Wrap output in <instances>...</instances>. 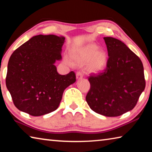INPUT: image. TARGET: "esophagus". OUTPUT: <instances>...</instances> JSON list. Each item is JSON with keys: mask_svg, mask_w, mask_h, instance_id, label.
<instances>
[{"mask_svg": "<svg viewBox=\"0 0 152 152\" xmlns=\"http://www.w3.org/2000/svg\"><path fill=\"white\" fill-rule=\"evenodd\" d=\"M76 76V78L78 80H80L82 78V77H83V74H82L81 72H77Z\"/></svg>", "mask_w": 152, "mask_h": 152, "instance_id": "esophagus-1", "label": "esophagus"}]
</instances>
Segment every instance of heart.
Here are the masks:
<instances>
[{
	"label": "heart",
	"instance_id": "obj_1",
	"mask_svg": "<svg viewBox=\"0 0 152 152\" xmlns=\"http://www.w3.org/2000/svg\"><path fill=\"white\" fill-rule=\"evenodd\" d=\"M70 60L64 58V61L69 66H72L73 63L82 65L88 63L87 68L91 73H99L104 70L107 62V54L103 50L99 49L94 43L84 46L78 50H73L70 53Z\"/></svg>",
	"mask_w": 152,
	"mask_h": 152
}]
</instances>
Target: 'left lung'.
<instances>
[{
  "instance_id": "left-lung-1",
  "label": "left lung",
  "mask_w": 152,
  "mask_h": 152,
  "mask_svg": "<svg viewBox=\"0 0 152 152\" xmlns=\"http://www.w3.org/2000/svg\"><path fill=\"white\" fill-rule=\"evenodd\" d=\"M107 45V68L91 76V89L86 100L95 113L117 117L132 110L145 87L143 66L140 58L115 38L104 37Z\"/></svg>"
}]
</instances>
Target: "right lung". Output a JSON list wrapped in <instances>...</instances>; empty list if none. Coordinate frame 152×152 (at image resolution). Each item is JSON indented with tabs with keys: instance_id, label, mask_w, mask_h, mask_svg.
Instances as JSON below:
<instances>
[{
	"instance_id": "obj_1",
	"label": "right lung",
	"mask_w": 152,
	"mask_h": 152,
	"mask_svg": "<svg viewBox=\"0 0 152 152\" xmlns=\"http://www.w3.org/2000/svg\"><path fill=\"white\" fill-rule=\"evenodd\" d=\"M64 42V37L38 35L12 53L6 86L20 111L35 117L54 111L64 90L76 82L74 72L61 75L55 66L56 61L61 60Z\"/></svg>"
}]
</instances>
